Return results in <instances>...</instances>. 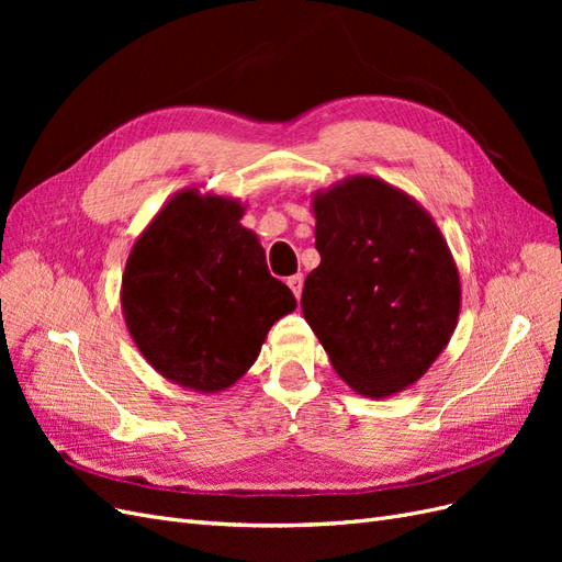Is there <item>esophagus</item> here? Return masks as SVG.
<instances>
[{"instance_id": "obj_1", "label": "esophagus", "mask_w": 562, "mask_h": 562, "mask_svg": "<svg viewBox=\"0 0 562 562\" xmlns=\"http://www.w3.org/2000/svg\"><path fill=\"white\" fill-rule=\"evenodd\" d=\"M302 283H304V279H302V274H293V277H288V285H291V291H293V295L300 300V295H302Z\"/></svg>"}]
</instances>
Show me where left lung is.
Segmentation results:
<instances>
[{"mask_svg":"<svg viewBox=\"0 0 562 562\" xmlns=\"http://www.w3.org/2000/svg\"><path fill=\"white\" fill-rule=\"evenodd\" d=\"M321 265L302 314L356 394L413 386L450 342L462 283L429 211L398 187L349 176L312 196Z\"/></svg>","mask_w":562,"mask_h":562,"instance_id":"obj_1","label":"left lung"}]
</instances>
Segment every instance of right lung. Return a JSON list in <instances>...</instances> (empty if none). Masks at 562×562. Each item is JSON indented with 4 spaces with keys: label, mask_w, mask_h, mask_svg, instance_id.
Wrapping results in <instances>:
<instances>
[{
    "label": "right lung",
    "mask_w": 562,
    "mask_h": 562,
    "mask_svg": "<svg viewBox=\"0 0 562 562\" xmlns=\"http://www.w3.org/2000/svg\"><path fill=\"white\" fill-rule=\"evenodd\" d=\"M246 203L184 187L133 244L122 274V312L145 361L199 394L244 378L274 323L297 302L269 274Z\"/></svg>",
    "instance_id": "right-lung-1"
}]
</instances>
